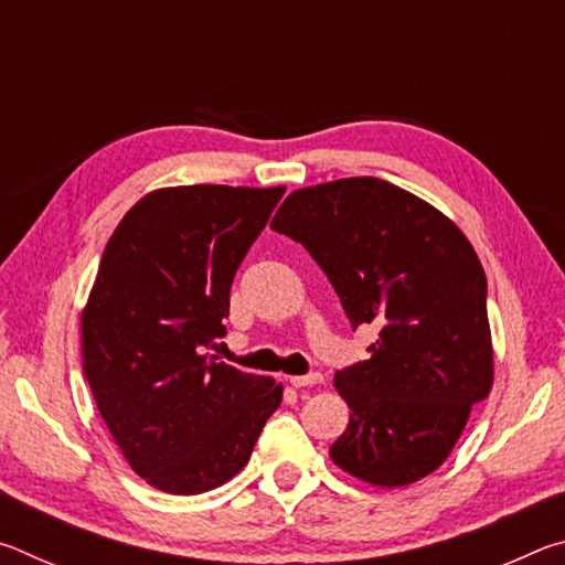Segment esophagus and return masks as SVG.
Returning <instances> with one entry per match:
<instances>
[{"label":"esophagus","mask_w":565,"mask_h":565,"mask_svg":"<svg viewBox=\"0 0 565 565\" xmlns=\"http://www.w3.org/2000/svg\"><path fill=\"white\" fill-rule=\"evenodd\" d=\"M291 386L301 388V386H319L323 384V376L319 374V371H313V374H303V376H291Z\"/></svg>","instance_id":"34e87169"}]
</instances>
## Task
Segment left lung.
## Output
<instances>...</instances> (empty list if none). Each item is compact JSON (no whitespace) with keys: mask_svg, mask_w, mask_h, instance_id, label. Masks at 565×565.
<instances>
[{"mask_svg":"<svg viewBox=\"0 0 565 565\" xmlns=\"http://www.w3.org/2000/svg\"><path fill=\"white\" fill-rule=\"evenodd\" d=\"M271 226L321 266L353 331L379 329L371 356L333 376L351 408L333 463L388 489L434 473L493 384L489 284L473 246L376 177L294 191Z\"/></svg>","mask_w":565,"mask_h":565,"instance_id":"1","label":"left lung"}]
</instances>
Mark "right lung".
I'll return each instance as SVG.
<instances>
[{
	"instance_id": "right-lung-1",
	"label": "right lung",
	"mask_w": 565,
	"mask_h": 565,
	"mask_svg": "<svg viewBox=\"0 0 565 565\" xmlns=\"http://www.w3.org/2000/svg\"><path fill=\"white\" fill-rule=\"evenodd\" d=\"M284 186L151 191L114 228L82 313L94 401L147 483L189 495L242 471L281 384L206 356L236 269Z\"/></svg>"
}]
</instances>
